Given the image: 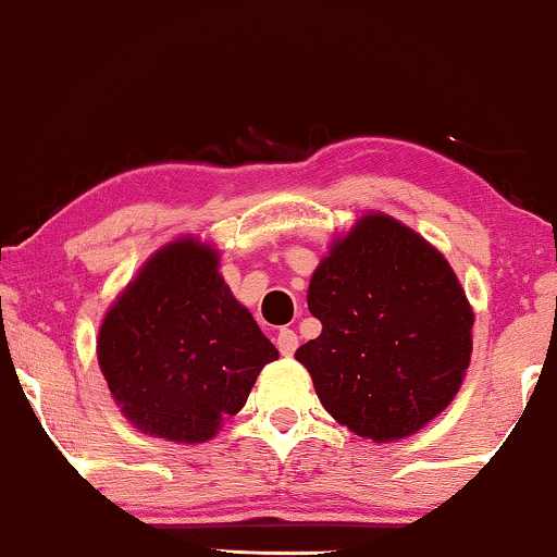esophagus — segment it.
Listing matches in <instances>:
<instances>
[{
  "instance_id": "34e87169",
  "label": "esophagus",
  "mask_w": 557,
  "mask_h": 557,
  "mask_svg": "<svg viewBox=\"0 0 557 557\" xmlns=\"http://www.w3.org/2000/svg\"><path fill=\"white\" fill-rule=\"evenodd\" d=\"M276 347H278V352L284 355V357H292L296 352V347H299V337H296L294 330H288V326H284V330H278Z\"/></svg>"
}]
</instances>
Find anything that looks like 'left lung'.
I'll return each mask as SVG.
<instances>
[{
  "label": "left lung",
  "mask_w": 557,
  "mask_h": 557,
  "mask_svg": "<svg viewBox=\"0 0 557 557\" xmlns=\"http://www.w3.org/2000/svg\"><path fill=\"white\" fill-rule=\"evenodd\" d=\"M307 301L322 334L296 360L357 436L406 438L459 393L474 311L446 258L408 225L362 215L317 265Z\"/></svg>",
  "instance_id": "obj_1"
}]
</instances>
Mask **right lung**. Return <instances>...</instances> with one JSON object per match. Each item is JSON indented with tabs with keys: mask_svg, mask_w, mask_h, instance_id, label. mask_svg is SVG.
I'll return each mask as SVG.
<instances>
[{
	"mask_svg": "<svg viewBox=\"0 0 557 557\" xmlns=\"http://www.w3.org/2000/svg\"><path fill=\"white\" fill-rule=\"evenodd\" d=\"M218 250L197 238L159 248L98 330V364L109 391L141 433L205 444L278 349L235 301L218 273Z\"/></svg>",
	"mask_w": 557,
	"mask_h": 557,
	"instance_id": "obj_1",
	"label": "right lung"
}]
</instances>
